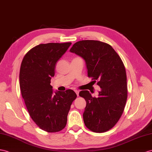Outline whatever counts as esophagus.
Instances as JSON below:
<instances>
[{
	"instance_id": "esophagus-1",
	"label": "esophagus",
	"mask_w": 152,
	"mask_h": 152,
	"mask_svg": "<svg viewBox=\"0 0 152 152\" xmlns=\"http://www.w3.org/2000/svg\"><path fill=\"white\" fill-rule=\"evenodd\" d=\"M75 93H76L77 95V96H79V91L78 90H75Z\"/></svg>"
}]
</instances>
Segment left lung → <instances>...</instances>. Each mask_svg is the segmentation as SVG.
Returning a JSON list of instances; mask_svg holds the SVG:
<instances>
[{
    "instance_id": "left-lung-1",
    "label": "left lung",
    "mask_w": 152,
    "mask_h": 152,
    "mask_svg": "<svg viewBox=\"0 0 152 152\" xmlns=\"http://www.w3.org/2000/svg\"><path fill=\"white\" fill-rule=\"evenodd\" d=\"M86 62L88 77L97 80L98 97L88 90L79 95L86 101L83 113L85 126L95 133L112 129L123 114L128 97L126 73L119 55L110 44L94 40L77 42L69 50ZM94 82V81H93Z\"/></svg>"
}]
</instances>
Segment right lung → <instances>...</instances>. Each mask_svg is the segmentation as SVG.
Listing matches in <instances>:
<instances>
[{"label": "right lung", "mask_w": 152, "mask_h": 152, "mask_svg": "<svg viewBox=\"0 0 152 152\" xmlns=\"http://www.w3.org/2000/svg\"><path fill=\"white\" fill-rule=\"evenodd\" d=\"M72 42L40 44L25 55L19 84L28 112L38 126L47 132H58L67 123V116L77 95L72 90L53 93L51 79L57 62Z\"/></svg>", "instance_id": "obj_1"}]
</instances>
